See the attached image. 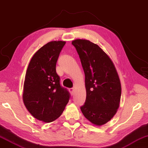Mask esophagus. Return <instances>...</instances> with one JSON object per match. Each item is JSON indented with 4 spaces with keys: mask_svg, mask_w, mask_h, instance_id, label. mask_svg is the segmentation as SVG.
<instances>
[{
    "mask_svg": "<svg viewBox=\"0 0 148 148\" xmlns=\"http://www.w3.org/2000/svg\"><path fill=\"white\" fill-rule=\"evenodd\" d=\"M69 91L70 92V93H71L72 95H73L74 93V88H70V89H69Z\"/></svg>",
    "mask_w": 148,
    "mask_h": 148,
    "instance_id": "1",
    "label": "esophagus"
}]
</instances>
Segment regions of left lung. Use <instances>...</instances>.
Masks as SVG:
<instances>
[{
	"instance_id": "left-lung-1",
	"label": "left lung",
	"mask_w": 148,
	"mask_h": 148,
	"mask_svg": "<svg viewBox=\"0 0 148 148\" xmlns=\"http://www.w3.org/2000/svg\"><path fill=\"white\" fill-rule=\"evenodd\" d=\"M72 44L85 74L86 98L81 111L90 122L100 126L113 118L120 106L122 88L118 72L98 45L83 39L74 40Z\"/></svg>"
}]
</instances>
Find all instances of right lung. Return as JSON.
<instances>
[{
    "label": "right lung",
    "instance_id": "1",
    "mask_svg": "<svg viewBox=\"0 0 148 148\" xmlns=\"http://www.w3.org/2000/svg\"><path fill=\"white\" fill-rule=\"evenodd\" d=\"M64 41H52L41 47L30 60L24 82L23 102L37 120L52 122L62 114L70 93L60 85L56 65Z\"/></svg>",
    "mask_w": 148,
    "mask_h": 148
}]
</instances>
